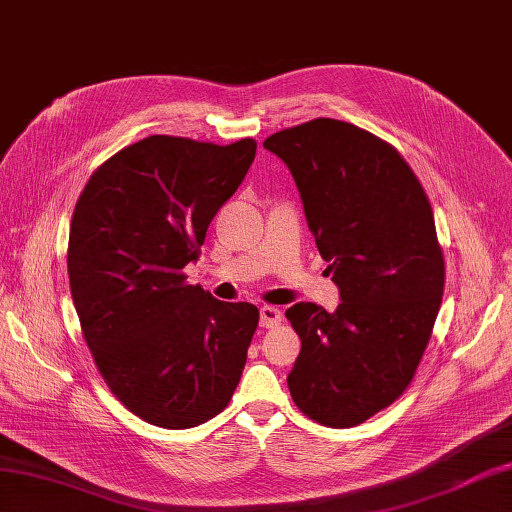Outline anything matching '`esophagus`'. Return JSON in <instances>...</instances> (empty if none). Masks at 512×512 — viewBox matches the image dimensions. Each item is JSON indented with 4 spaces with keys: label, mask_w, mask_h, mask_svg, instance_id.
Instances as JSON below:
<instances>
[{
    "label": "esophagus",
    "mask_w": 512,
    "mask_h": 512,
    "mask_svg": "<svg viewBox=\"0 0 512 512\" xmlns=\"http://www.w3.org/2000/svg\"><path fill=\"white\" fill-rule=\"evenodd\" d=\"M279 323H281V312L277 310V307H272V305L259 307V325L261 327L270 329V327H277Z\"/></svg>",
    "instance_id": "esophagus-1"
}]
</instances>
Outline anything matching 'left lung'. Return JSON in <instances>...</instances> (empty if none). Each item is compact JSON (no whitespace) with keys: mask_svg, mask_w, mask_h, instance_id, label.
Wrapping results in <instances>:
<instances>
[{"mask_svg":"<svg viewBox=\"0 0 512 512\" xmlns=\"http://www.w3.org/2000/svg\"><path fill=\"white\" fill-rule=\"evenodd\" d=\"M288 165L342 303H296L301 338L288 375L307 417L353 427L403 395L430 342L445 288L434 213L419 178L384 139L318 117L270 135Z\"/></svg>","mask_w":512,"mask_h":512,"instance_id":"8db88e82","label":"left lung"}]
</instances>
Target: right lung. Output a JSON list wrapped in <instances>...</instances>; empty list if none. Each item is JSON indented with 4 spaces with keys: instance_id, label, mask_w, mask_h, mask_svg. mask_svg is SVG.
I'll list each match as a JSON object with an SVG mask.
<instances>
[{
    "instance_id": "right-lung-1",
    "label": "right lung",
    "mask_w": 512,
    "mask_h": 512,
    "mask_svg": "<svg viewBox=\"0 0 512 512\" xmlns=\"http://www.w3.org/2000/svg\"><path fill=\"white\" fill-rule=\"evenodd\" d=\"M229 146L152 135L89 178L69 229L67 272L82 336L106 386L165 430L227 408L259 323L251 303H224L183 268L255 159Z\"/></svg>"
}]
</instances>
